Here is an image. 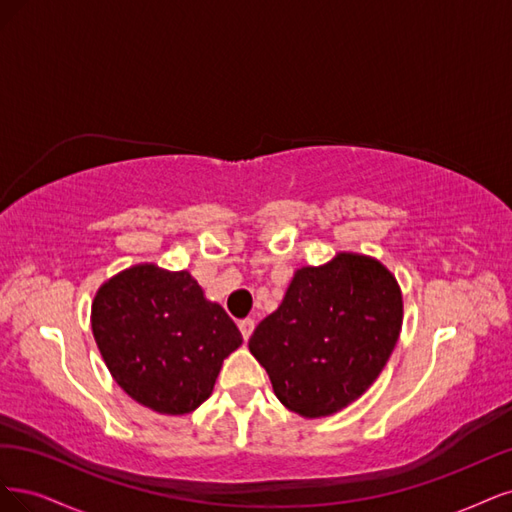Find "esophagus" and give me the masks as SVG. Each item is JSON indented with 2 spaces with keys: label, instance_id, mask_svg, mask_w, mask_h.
Listing matches in <instances>:
<instances>
[{
  "label": "esophagus",
  "instance_id": "obj_1",
  "mask_svg": "<svg viewBox=\"0 0 512 512\" xmlns=\"http://www.w3.org/2000/svg\"><path fill=\"white\" fill-rule=\"evenodd\" d=\"M238 327H240V332H242V338L244 340H249L251 338V334H253V329H255V319H242L240 323H238Z\"/></svg>",
  "mask_w": 512,
  "mask_h": 512
}]
</instances>
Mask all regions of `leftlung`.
Instances as JSON below:
<instances>
[{
	"label": "left lung",
	"mask_w": 512,
	"mask_h": 512,
	"mask_svg": "<svg viewBox=\"0 0 512 512\" xmlns=\"http://www.w3.org/2000/svg\"><path fill=\"white\" fill-rule=\"evenodd\" d=\"M402 291L381 261L336 253L295 270L280 306L249 349L280 404L321 419L353 404L383 372L400 338Z\"/></svg>",
	"instance_id": "1"
}]
</instances>
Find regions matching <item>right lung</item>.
<instances>
[{
  "label": "right lung",
  "mask_w": 512,
  "mask_h": 512,
  "mask_svg": "<svg viewBox=\"0 0 512 512\" xmlns=\"http://www.w3.org/2000/svg\"><path fill=\"white\" fill-rule=\"evenodd\" d=\"M91 329L129 398L174 417L210 398L223 359L242 344L236 323L187 270L157 263L108 278L93 298Z\"/></svg>",
  "instance_id": "obj_1"
}]
</instances>
